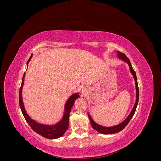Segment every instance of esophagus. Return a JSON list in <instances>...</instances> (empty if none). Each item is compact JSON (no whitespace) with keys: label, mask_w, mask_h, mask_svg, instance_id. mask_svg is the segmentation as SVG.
Listing matches in <instances>:
<instances>
[{"label":"esophagus","mask_w":161,"mask_h":161,"mask_svg":"<svg viewBox=\"0 0 161 161\" xmlns=\"http://www.w3.org/2000/svg\"><path fill=\"white\" fill-rule=\"evenodd\" d=\"M82 92H83V91H82Z\"/></svg>","instance_id":"esophagus-1"}]
</instances>
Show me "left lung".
Returning <instances> with one entry per match:
<instances>
[{
	"label": "left lung",
	"mask_w": 161,
	"mask_h": 161,
	"mask_svg": "<svg viewBox=\"0 0 161 161\" xmlns=\"http://www.w3.org/2000/svg\"><path fill=\"white\" fill-rule=\"evenodd\" d=\"M118 53V56L119 58V59H121L122 60L126 62L128 64L129 66H130V70L131 72V74H132L133 76H134V79L135 80V85H136V100L135 102V105L134 106V108L131 110V113L130 114V115H128V117L127 118H126L124 121H122L121 124L113 126V127H103V126H102L99 124H96L95 121L92 119L91 117L90 116L89 114L88 113V115H89V118L91 121V124L92 127L96 131H98V132L101 133V134H115L117 132H119V131L122 130L126 125H128V124L129 123V121L131 120V119L132 118V117L135 113L136 108H137V105L138 103V100H139V89H138V80H137V76H136V72L134 70L131 64V62L130 61V60L128 59V58L126 56L125 54H124V53L118 51L117 52Z\"/></svg>",
	"instance_id": "left-lung-1"
}]
</instances>
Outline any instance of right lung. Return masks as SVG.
I'll return each mask as SVG.
<instances>
[{"label": "right lung", "instance_id": "add662e5", "mask_svg": "<svg viewBox=\"0 0 161 161\" xmlns=\"http://www.w3.org/2000/svg\"><path fill=\"white\" fill-rule=\"evenodd\" d=\"M32 57V54L30 56V59L27 61V65L28 63L31 60ZM25 76V72L24 73L23 79H22V83L21 86L19 90V105H20V108L22 111V114L25 118V120L28 124L30 125V127L33 129L34 131H36V133L42 136L43 137L49 138V139H55L61 137L63 136L66 131L67 130L68 128H69V116L70 113L71 111V108L74 104L75 100L79 98V95L78 93L72 95L70 98L68 99L65 105V112L64 115L63 116V118L61 119L60 121L57 123L56 124L53 125H48L45 124H39L36 121L33 120L30 116H29L27 114V112L24 108V105L23 103V99H22V88L23 85V82H24V78Z\"/></svg>", "mask_w": 161, "mask_h": 161}]
</instances>
